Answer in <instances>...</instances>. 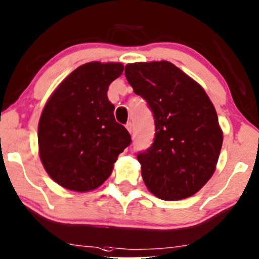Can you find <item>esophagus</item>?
I'll list each match as a JSON object with an SVG mask.
<instances>
[{"mask_svg": "<svg viewBox=\"0 0 259 259\" xmlns=\"http://www.w3.org/2000/svg\"><path fill=\"white\" fill-rule=\"evenodd\" d=\"M126 128H127V131H128L130 133H132L133 132V123L132 122H127L126 123Z\"/></svg>", "mask_w": 259, "mask_h": 259, "instance_id": "esophagus-1", "label": "esophagus"}]
</instances>
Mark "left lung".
Wrapping results in <instances>:
<instances>
[{"instance_id":"1","label":"left lung","mask_w":259,"mask_h":259,"mask_svg":"<svg viewBox=\"0 0 259 259\" xmlns=\"http://www.w3.org/2000/svg\"><path fill=\"white\" fill-rule=\"evenodd\" d=\"M125 75L154 119L152 145L137 154L146 187L165 201L194 195L213 175L223 146L213 103L202 87L166 60L127 64Z\"/></svg>"}]
</instances>
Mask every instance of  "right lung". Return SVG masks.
I'll return each mask as SVG.
<instances>
[{
  "label": "right lung",
  "mask_w": 259,
  "mask_h": 259,
  "mask_svg": "<svg viewBox=\"0 0 259 259\" xmlns=\"http://www.w3.org/2000/svg\"><path fill=\"white\" fill-rule=\"evenodd\" d=\"M120 63L83 64L58 85L39 120L38 144L51 179L69 190L100 187L113 171L131 136L115 121L109 84L121 75Z\"/></svg>",
  "instance_id": "obj_1"
}]
</instances>
